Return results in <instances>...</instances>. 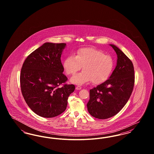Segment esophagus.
Here are the masks:
<instances>
[{
  "mask_svg": "<svg viewBox=\"0 0 154 154\" xmlns=\"http://www.w3.org/2000/svg\"><path fill=\"white\" fill-rule=\"evenodd\" d=\"M75 89H76L77 90H80V89H81V87H80V86H77V87H75Z\"/></svg>",
  "mask_w": 154,
  "mask_h": 154,
  "instance_id": "obj_1",
  "label": "esophagus"
}]
</instances>
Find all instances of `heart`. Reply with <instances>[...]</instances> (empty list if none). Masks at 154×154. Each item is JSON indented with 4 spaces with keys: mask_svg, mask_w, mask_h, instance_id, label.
I'll use <instances>...</instances> for the list:
<instances>
[{
    "mask_svg": "<svg viewBox=\"0 0 154 154\" xmlns=\"http://www.w3.org/2000/svg\"><path fill=\"white\" fill-rule=\"evenodd\" d=\"M82 67L83 71L74 75L71 81L81 85L92 81L94 84H99L109 77L114 67V60L102 51L85 48L79 50L75 57L69 56L63 63L67 75H73Z\"/></svg>",
    "mask_w": 154,
    "mask_h": 154,
    "instance_id": "1",
    "label": "heart"
}]
</instances>
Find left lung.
<instances>
[{
    "label": "left lung",
    "instance_id": "obj_1",
    "mask_svg": "<svg viewBox=\"0 0 154 154\" xmlns=\"http://www.w3.org/2000/svg\"><path fill=\"white\" fill-rule=\"evenodd\" d=\"M117 55L116 69L110 79L89 91L87 103L89 113L104 119L118 113L132 94L134 84V70L131 59L117 47L110 44Z\"/></svg>",
    "mask_w": 154,
    "mask_h": 154
}]
</instances>
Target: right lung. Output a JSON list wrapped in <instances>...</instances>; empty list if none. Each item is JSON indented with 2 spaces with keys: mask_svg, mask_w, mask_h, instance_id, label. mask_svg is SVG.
I'll use <instances>...</instances> for the list:
<instances>
[{
  "mask_svg": "<svg viewBox=\"0 0 154 154\" xmlns=\"http://www.w3.org/2000/svg\"><path fill=\"white\" fill-rule=\"evenodd\" d=\"M66 43H45L25 60L20 74L22 95L30 109L44 118L58 116L66 110L73 84H66L61 54ZM61 85L62 86H60Z\"/></svg>",
  "mask_w": 154,
  "mask_h": 154,
  "instance_id": "right-lung-1",
  "label": "right lung"
}]
</instances>
